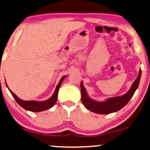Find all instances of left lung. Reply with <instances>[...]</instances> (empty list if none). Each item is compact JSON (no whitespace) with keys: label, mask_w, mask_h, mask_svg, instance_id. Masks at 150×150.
Returning <instances> with one entry per match:
<instances>
[{"label":"left lung","mask_w":150,"mask_h":150,"mask_svg":"<svg viewBox=\"0 0 150 150\" xmlns=\"http://www.w3.org/2000/svg\"><path fill=\"white\" fill-rule=\"evenodd\" d=\"M141 76V69H139V75L136 80L132 83L130 89L129 91L121 96L117 97L109 98L106 99L105 101L98 102L96 101L91 98L89 97L87 92L84 87L83 82L81 81V100L84 106L88 110H91V112H96L98 114H109L112 112H117L127 104L130 101V100L134 95V92L136 91L137 88L139 87V82H140Z\"/></svg>","instance_id":"obj_1"}]
</instances>
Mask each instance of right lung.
<instances>
[{
	"label": "right lung",
	"instance_id": "1",
	"mask_svg": "<svg viewBox=\"0 0 150 150\" xmlns=\"http://www.w3.org/2000/svg\"><path fill=\"white\" fill-rule=\"evenodd\" d=\"M66 77V76H63L61 78L60 81H59L58 85H57L56 89L54 93L52 94V96L49 98L48 100H44V101H35V100H29V101H26V100H21L20 98L18 97L15 93H13L11 90L9 89L8 86L7 85V87L9 89L10 93H11V95L14 98V99L16 100V101L17 102V103L19 104L20 106H22V108L26 110H29V111L32 112H41L43 110H48L51 107H52L54 105V104L56 103L57 100V97H58V92L59 89L60 88V86L62 83L63 80Z\"/></svg>",
	"mask_w": 150,
	"mask_h": 150
}]
</instances>
